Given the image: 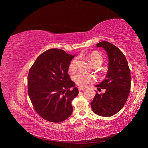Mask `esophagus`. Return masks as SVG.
<instances>
[{
  "label": "esophagus",
  "mask_w": 148,
  "mask_h": 148,
  "mask_svg": "<svg viewBox=\"0 0 148 148\" xmlns=\"http://www.w3.org/2000/svg\"><path fill=\"white\" fill-rule=\"evenodd\" d=\"M86 88V87H78V90L79 91H81V90H83Z\"/></svg>",
  "instance_id": "esophagus-1"
}]
</instances>
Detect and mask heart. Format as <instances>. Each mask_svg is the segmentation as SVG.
Segmentation results:
<instances>
[{"label": "heart", "mask_w": 148, "mask_h": 148, "mask_svg": "<svg viewBox=\"0 0 148 148\" xmlns=\"http://www.w3.org/2000/svg\"><path fill=\"white\" fill-rule=\"evenodd\" d=\"M86 57L89 60L91 65L94 67H99L103 63V58L102 55L96 51L87 53ZM77 62H78V58H73L70 61L69 66V70L70 72H73L76 70ZM73 80L78 86L84 87L87 86L88 84L93 82L95 78L92 76L79 72L73 76Z\"/></svg>", "instance_id": "heart-1"}]
</instances>
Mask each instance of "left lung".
I'll use <instances>...</instances> for the list:
<instances>
[{"label": "left lung", "mask_w": 148, "mask_h": 148, "mask_svg": "<svg viewBox=\"0 0 148 148\" xmlns=\"http://www.w3.org/2000/svg\"><path fill=\"white\" fill-rule=\"evenodd\" d=\"M107 52L108 69L105 79L95 86L105 92L98 94L96 91L90 103L95 114L103 116H113L120 111L127 100L131 88V73L125 55L118 47L108 41L96 45Z\"/></svg>", "instance_id": "left-lung-1"}]
</instances>
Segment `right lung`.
<instances>
[{"instance_id": "1", "label": "right lung", "mask_w": 148, "mask_h": 148, "mask_svg": "<svg viewBox=\"0 0 148 148\" xmlns=\"http://www.w3.org/2000/svg\"><path fill=\"white\" fill-rule=\"evenodd\" d=\"M75 56L61 49H49L29 69L28 95L34 109L47 121L58 123L72 114L71 103L79 91L67 72Z\"/></svg>"}]
</instances>
